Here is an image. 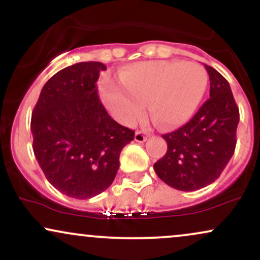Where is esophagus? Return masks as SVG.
<instances>
[{"mask_svg":"<svg viewBox=\"0 0 260 260\" xmlns=\"http://www.w3.org/2000/svg\"><path fill=\"white\" fill-rule=\"evenodd\" d=\"M134 140L138 143H144L145 140H147V136L143 132H140V131H138V132H136V134H134Z\"/></svg>","mask_w":260,"mask_h":260,"instance_id":"1","label":"esophagus"}]
</instances>
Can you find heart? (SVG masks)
Listing matches in <instances>:
<instances>
[{
	"instance_id": "obj_1",
	"label": "heart",
	"mask_w": 260,
	"mask_h": 260,
	"mask_svg": "<svg viewBox=\"0 0 260 260\" xmlns=\"http://www.w3.org/2000/svg\"><path fill=\"white\" fill-rule=\"evenodd\" d=\"M121 86L105 83L101 98L124 124L136 122L148 103L162 127L186 123L207 92L209 76L198 62L148 61L128 66L120 74Z\"/></svg>"
}]
</instances>
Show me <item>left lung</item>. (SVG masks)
Returning <instances> with one entry per match:
<instances>
[{
  "mask_svg": "<svg viewBox=\"0 0 260 260\" xmlns=\"http://www.w3.org/2000/svg\"><path fill=\"white\" fill-rule=\"evenodd\" d=\"M210 98L184 126L162 134L168 151L154 164L160 180L184 192L201 189L219 178L235 153L240 112L229 82L204 64Z\"/></svg>",
  "mask_w": 260,
  "mask_h": 260,
  "instance_id": "8db88e82",
  "label": "left lung"
}]
</instances>
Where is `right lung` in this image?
Segmentation results:
<instances>
[{
	"label": "right lung",
	"mask_w": 260,
	"mask_h": 260,
	"mask_svg": "<svg viewBox=\"0 0 260 260\" xmlns=\"http://www.w3.org/2000/svg\"><path fill=\"white\" fill-rule=\"evenodd\" d=\"M106 66L79 62L46 82L31 113L32 150L47 181L63 194L89 199L107 189L134 131L110 117L96 82Z\"/></svg>",
	"instance_id": "right-lung-1"
}]
</instances>
